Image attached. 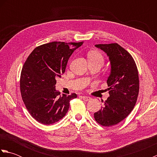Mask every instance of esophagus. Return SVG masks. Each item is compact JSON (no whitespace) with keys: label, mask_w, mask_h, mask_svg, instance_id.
<instances>
[{"label":"esophagus","mask_w":157,"mask_h":157,"mask_svg":"<svg viewBox=\"0 0 157 157\" xmlns=\"http://www.w3.org/2000/svg\"><path fill=\"white\" fill-rule=\"evenodd\" d=\"M82 98L84 100V101H90V100L91 99V98L90 97V96H82Z\"/></svg>","instance_id":"obj_1"}]
</instances>
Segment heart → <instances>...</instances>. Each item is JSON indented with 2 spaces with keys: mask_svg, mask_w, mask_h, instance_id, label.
Returning <instances> with one entry per match:
<instances>
[{
  "mask_svg": "<svg viewBox=\"0 0 157 157\" xmlns=\"http://www.w3.org/2000/svg\"><path fill=\"white\" fill-rule=\"evenodd\" d=\"M88 59L90 62H98L102 65L104 63V57L98 51H92L88 53Z\"/></svg>",
  "mask_w": 157,
  "mask_h": 157,
  "instance_id": "heart-1",
  "label": "heart"
}]
</instances>
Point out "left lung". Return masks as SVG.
<instances>
[{
    "label": "left lung",
    "instance_id": "1",
    "mask_svg": "<svg viewBox=\"0 0 157 157\" xmlns=\"http://www.w3.org/2000/svg\"><path fill=\"white\" fill-rule=\"evenodd\" d=\"M95 46L109 56L111 72L106 81L110 96L101 109L94 113V119L101 125H115L132 112L137 101L138 69L132 55L117 43Z\"/></svg>",
    "mask_w": 157,
    "mask_h": 157
}]
</instances>
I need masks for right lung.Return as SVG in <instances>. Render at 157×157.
<instances>
[{
	"mask_svg": "<svg viewBox=\"0 0 157 157\" xmlns=\"http://www.w3.org/2000/svg\"><path fill=\"white\" fill-rule=\"evenodd\" d=\"M81 42H52L36 47L23 66L20 90L29 113L39 123L50 125L59 121L67 113L69 102L77 97L60 96L56 79L65 73L68 60Z\"/></svg>",
	"mask_w": 157,
	"mask_h": 157,
	"instance_id": "right-lung-1",
	"label": "right lung"
}]
</instances>
